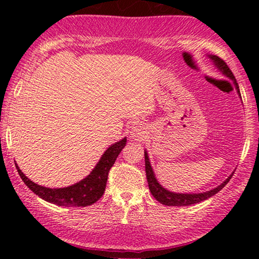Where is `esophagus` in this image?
<instances>
[{
  "mask_svg": "<svg viewBox=\"0 0 259 259\" xmlns=\"http://www.w3.org/2000/svg\"><path fill=\"white\" fill-rule=\"evenodd\" d=\"M147 127L145 125V122L140 121V120H136V121L132 122V126H131V132L130 136L133 140L141 141L144 140L145 136L147 134Z\"/></svg>",
  "mask_w": 259,
  "mask_h": 259,
  "instance_id": "obj_1",
  "label": "esophagus"
}]
</instances>
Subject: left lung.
I'll return each instance as SVG.
<instances>
[{
    "label": "left lung",
    "instance_id": "8db88e82",
    "mask_svg": "<svg viewBox=\"0 0 259 259\" xmlns=\"http://www.w3.org/2000/svg\"><path fill=\"white\" fill-rule=\"evenodd\" d=\"M215 68H217L219 72H221L223 75L229 77L230 80L233 81V84H235L236 91L238 95L240 97V92H239V87L238 83H237L236 77L233 75L231 70L228 67V65L223 61L222 59H219L218 56L215 55H207ZM242 99V98H240ZM145 169H146V178H147V183H148V187H150V191L155 199H157L159 203L167 205V206H189V205H193L197 203H200V201L206 200L208 198L214 196L215 193H218L223 187H224L226 184L229 183V180L231 179L232 175L235 172H232L230 177H228L224 182H223L221 185H218L214 189H212L210 191H206V192H201V193H177V192H172V191L166 190L164 186H161V184L158 182V179L155 178L154 171L151 166V161L150 158H148V153L147 151L145 150Z\"/></svg>",
    "mask_w": 259,
    "mask_h": 259
}]
</instances>
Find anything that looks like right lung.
I'll return each instance as SVG.
<instances>
[{"label": "right lung", "instance_id": "right-lung-1", "mask_svg": "<svg viewBox=\"0 0 259 259\" xmlns=\"http://www.w3.org/2000/svg\"><path fill=\"white\" fill-rule=\"evenodd\" d=\"M126 138H123L118 143L111 145L86 178L80 180L79 183H75L74 185L61 187V189H51V187L37 185L36 183L27 178L19 166L15 165L23 183L44 200L56 204L59 206H90L97 203L104 194L109 169L115 162L122 148L126 146Z\"/></svg>", "mask_w": 259, "mask_h": 259}]
</instances>
